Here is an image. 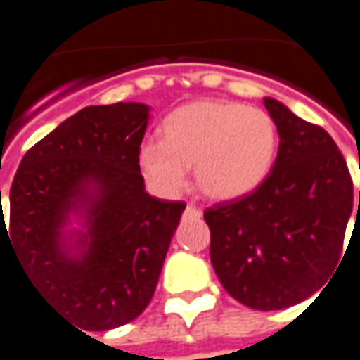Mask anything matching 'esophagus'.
Listing matches in <instances>:
<instances>
[{
  "mask_svg": "<svg viewBox=\"0 0 360 360\" xmlns=\"http://www.w3.org/2000/svg\"><path fill=\"white\" fill-rule=\"evenodd\" d=\"M186 213H188V215H200V210H198V207H195V205H192V204H188V207H186Z\"/></svg>",
  "mask_w": 360,
  "mask_h": 360,
  "instance_id": "1",
  "label": "esophagus"
}]
</instances>
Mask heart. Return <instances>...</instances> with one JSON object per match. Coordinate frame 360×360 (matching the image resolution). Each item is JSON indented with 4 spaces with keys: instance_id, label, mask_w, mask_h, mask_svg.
I'll list each match as a JSON object with an SVG mask.
<instances>
[{
    "instance_id": "heart-1",
    "label": "heart",
    "mask_w": 360,
    "mask_h": 360,
    "mask_svg": "<svg viewBox=\"0 0 360 360\" xmlns=\"http://www.w3.org/2000/svg\"><path fill=\"white\" fill-rule=\"evenodd\" d=\"M162 143L147 141L139 165L156 190L172 194L194 166L200 190L215 200L249 194L269 174L276 125L266 111L237 101L202 100L176 109L162 123Z\"/></svg>"
}]
</instances>
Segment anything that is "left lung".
I'll list each match as a JSON object with an SVG mask.
<instances>
[{"label": "left lung", "instance_id": "left-lung-1", "mask_svg": "<svg viewBox=\"0 0 360 360\" xmlns=\"http://www.w3.org/2000/svg\"><path fill=\"white\" fill-rule=\"evenodd\" d=\"M264 105L280 137L272 170L249 194L207 207L204 219L223 288L247 308L270 311L304 302L331 276L353 212V180L326 129L276 100Z\"/></svg>", "mask_w": 360, "mask_h": 360}]
</instances>
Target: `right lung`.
Masks as SVG:
<instances>
[{"mask_svg": "<svg viewBox=\"0 0 360 360\" xmlns=\"http://www.w3.org/2000/svg\"><path fill=\"white\" fill-rule=\"evenodd\" d=\"M148 123L143 103L90 105L25 153L9 192L4 241L33 286L86 331L139 317L153 300L184 202L145 192L139 150ZM96 184L89 247L72 259L60 247L65 215Z\"/></svg>", "mask_w": 360, "mask_h": 360, "instance_id": "1", "label": "right lung"}]
</instances>
